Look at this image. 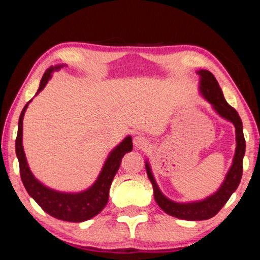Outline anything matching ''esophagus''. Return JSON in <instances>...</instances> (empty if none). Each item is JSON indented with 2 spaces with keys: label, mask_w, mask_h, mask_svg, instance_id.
<instances>
[{
  "label": "esophagus",
  "mask_w": 260,
  "mask_h": 260,
  "mask_svg": "<svg viewBox=\"0 0 260 260\" xmlns=\"http://www.w3.org/2000/svg\"><path fill=\"white\" fill-rule=\"evenodd\" d=\"M134 147L136 149H143L148 145V140L141 135H137V136L134 137Z\"/></svg>",
  "instance_id": "esophagus-1"
}]
</instances>
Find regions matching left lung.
<instances>
[{
	"label": "left lung",
	"mask_w": 260,
	"mask_h": 260,
	"mask_svg": "<svg viewBox=\"0 0 260 260\" xmlns=\"http://www.w3.org/2000/svg\"><path fill=\"white\" fill-rule=\"evenodd\" d=\"M197 74L200 77V81H199L200 94L211 104L216 115H219L227 122L232 123L236 127V152H234L232 165H231L229 172L226 173L222 183L220 184L216 191L202 200L188 202L174 201L172 199L167 198L159 189L154 174H152L150 163L148 158L145 159V169H147L148 177L154 188L155 201L157 202L159 208L174 218L188 220V221L211 219L229 201L231 195L236 191L240 183L241 175H243V158L245 155V147H246L243 133V122L236 110L229 105V103L223 98L222 91L215 77L207 70L197 71Z\"/></svg>",
	"instance_id": "left-lung-1"
}]
</instances>
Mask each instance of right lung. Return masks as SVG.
<instances>
[{"instance_id": "1", "label": "right lung", "mask_w": 260, "mask_h": 260, "mask_svg": "<svg viewBox=\"0 0 260 260\" xmlns=\"http://www.w3.org/2000/svg\"><path fill=\"white\" fill-rule=\"evenodd\" d=\"M66 66V63H59V65L51 66L47 69L42 79L40 86L37 92L38 95L44 90L48 80L52 78V74ZM29 101L24 105L19 118V129H17V136L15 142V151L20 165V175L21 180L27 193L30 198H33L35 202L44 209L49 215L54 216L59 220L71 222H81L93 218L101 213L109 201V190L111 187L112 180L118 172L120 162L123 156L133 150V138L130 135L124 138L118 145L110 151L106 157L104 165H103L98 177L93 183L86 189L77 191V193H67V191H60L52 189L44 183L40 182L28 166L26 154L23 149V117L24 112L29 105Z\"/></svg>"}]
</instances>
